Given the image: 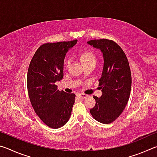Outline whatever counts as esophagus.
<instances>
[{"label": "esophagus", "mask_w": 157, "mask_h": 157, "mask_svg": "<svg viewBox=\"0 0 157 157\" xmlns=\"http://www.w3.org/2000/svg\"><path fill=\"white\" fill-rule=\"evenodd\" d=\"M87 96H88V95H87L86 94H78V97L79 98H81V99H85V98H87Z\"/></svg>", "instance_id": "34e87169"}]
</instances>
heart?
<instances>
[{
    "mask_svg": "<svg viewBox=\"0 0 157 157\" xmlns=\"http://www.w3.org/2000/svg\"><path fill=\"white\" fill-rule=\"evenodd\" d=\"M80 59L82 62V63H84V65L87 64V63H92V62L95 63V62H96L95 55L93 54L91 52H89V51H85L82 52L80 55ZM71 61H72V59H71V57H69L66 59V68H68V66H70Z\"/></svg>",
    "mask_w": 157,
    "mask_h": 157,
    "instance_id": "obj_1",
    "label": "heart"
}]
</instances>
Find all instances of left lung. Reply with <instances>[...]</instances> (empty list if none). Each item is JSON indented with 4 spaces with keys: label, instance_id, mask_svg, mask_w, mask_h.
Listing matches in <instances>:
<instances>
[{
    "label": "left lung",
    "instance_id": "left-lung-1",
    "mask_svg": "<svg viewBox=\"0 0 157 157\" xmlns=\"http://www.w3.org/2000/svg\"><path fill=\"white\" fill-rule=\"evenodd\" d=\"M87 44L100 49L104 58L99 79L102 95L100 98L94 96L95 105L90 113L97 121L109 124L121 115L129 100L132 86L129 62L123 49L112 40L94 39Z\"/></svg>",
    "mask_w": 157,
    "mask_h": 157
}]
</instances>
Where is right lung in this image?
<instances>
[{"label":"right lung","mask_w":157,"mask_h":157,"mask_svg":"<svg viewBox=\"0 0 157 157\" xmlns=\"http://www.w3.org/2000/svg\"><path fill=\"white\" fill-rule=\"evenodd\" d=\"M77 41L41 45L29 65L27 87L32 106L44 123L53 129L67 123L75 103V95L59 91L55 82L62 79L66 53Z\"/></svg>","instance_id":"add662e5"}]
</instances>
